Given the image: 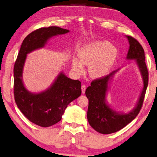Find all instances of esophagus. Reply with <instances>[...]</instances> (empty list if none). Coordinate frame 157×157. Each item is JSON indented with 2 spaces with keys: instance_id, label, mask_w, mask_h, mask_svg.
<instances>
[{
  "instance_id": "esophagus-1",
  "label": "esophagus",
  "mask_w": 157,
  "mask_h": 157,
  "mask_svg": "<svg viewBox=\"0 0 157 157\" xmlns=\"http://www.w3.org/2000/svg\"><path fill=\"white\" fill-rule=\"evenodd\" d=\"M86 89V86L85 85H82V86H81V91H82V93L85 94Z\"/></svg>"
}]
</instances>
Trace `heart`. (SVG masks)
I'll return each mask as SVG.
<instances>
[{
	"mask_svg": "<svg viewBox=\"0 0 157 157\" xmlns=\"http://www.w3.org/2000/svg\"><path fill=\"white\" fill-rule=\"evenodd\" d=\"M78 59L72 61L76 73H82L84 66L88 67V74L94 79L102 78L112 70L117 61L119 51L107 40H95L83 45L78 51Z\"/></svg>",
	"mask_w": 157,
	"mask_h": 157,
	"instance_id": "b5f03b06",
	"label": "heart"
}]
</instances>
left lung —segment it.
Returning <instances> with one entry per match:
<instances>
[{
    "mask_svg": "<svg viewBox=\"0 0 157 157\" xmlns=\"http://www.w3.org/2000/svg\"><path fill=\"white\" fill-rule=\"evenodd\" d=\"M126 37L129 43L126 59L135 60L143 78V88L135 107L130 112L124 113L116 111L107 101L109 85L119 69L90 83V86L88 87L86 90V95L88 99L87 119L91 127L102 134H110L119 131L137 117L143 105L147 88L148 71L144 62L145 57L143 48L135 38L129 36H126Z\"/></svg>",
    "mask_w": 157,
    "mask_h": 157,
    "instance_id": "1",
    "label": "left lung"
}]
</instances>
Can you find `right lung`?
<instances>
[{
  "label": "right lung",
  "instance_id": "add662e5",
  "mask_svg": "<svg viewBox=\"0 0 157 157\" xmlns=\"http://www.w3.org/2000/svg\"><path fill=\"white\" fill-rule=\"evenodd\" d=\"M69 30L49 26L33 31L21 45L14 67V95L21 113L31 122L41 127H49L62 119L64 111L72 101L81 95V83L72 80L61 71L46 90L30 92L23 82V71L27 55L45 47L50 38L65 34Z\"/></svg>",
  "mask_w": 157,
  "mask_h": 157
}]
</instances>
